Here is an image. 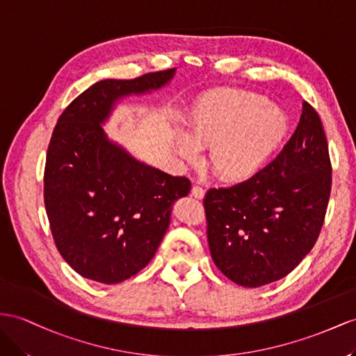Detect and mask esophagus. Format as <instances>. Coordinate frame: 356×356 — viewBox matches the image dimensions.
Masks as SVG:
<instances>
[{
  "label": "esophagus",
  "mask_w": 356,
  "mask_h": 356,
  "mask_svg": "<svg viewBox=\"0 0 356 356\" xmlns=\"http://www.w3.org/2000/svg\"><path fill=\"white\" fill-rule=\"evenodd\" d=\"M191 194H193L197 200H203L204 198V189L202 186H194L193 189H191Z\"/></svg>",
  "instance_id": "obj_1"
}]
</instances>
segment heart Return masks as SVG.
Instances as JSON below:
<instances>
[{"label":"heart","mask_w":356,"mask_h":356,"mask_svg":"<svg viewBox=\"0 0 356 356\" xmlns=\"http://www.w3.org/2000/svg\"><path fill=\"white\" fill-rule=\"evenodd\" d=\"M289 117L268 99L245 91L207 96L191 111L188 135H179L176 150L186 162L212 147L209 162L218 177L242 184L257 177L281 149Z\"/></svg>","instance_id":"obj_1"}]
</instances>
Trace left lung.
Returning <instances> with one entry per match:
<instances>
[{
    "instance_id": "left-lung-1",
    "label": "left lung",
    "mask_w": 356,
    "mask_h": 356,
    "mask_svg": "<svg viewBox=\"0 0 356 356\" xmlns=\"http://www.w3.org/2000/svg\"><path fill=\"white\" fill-rule=\"evenodd\" d=\"M331 172L321 117L304 102L295 134L257 177L207 191V241L216 268L243 287L293 270L321 233Z\"/></svg>"
}]
</instances>
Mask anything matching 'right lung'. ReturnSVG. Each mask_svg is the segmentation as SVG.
Listing matches in <instances>:
<instances>
[{
    "mask_svg": "<svg viewBox=\"0 0 356 356\" xmlns=\"http://www.w3.org/2000/svg\"><path fill=\"white\" fill-rule=\"evenodd\" d=\"M176 69L135 79H102L60 115L44 167V207L57 248L84 278L117 284L153 259L176 200L191 181L147 165L106 135L124 97L150 95Z\"/></svg>",
    "mask_w": 356,
    "mask_h": 356,
    "instance_id": "right-lung-1",
    "label": "right lung"
}]
</instances>
